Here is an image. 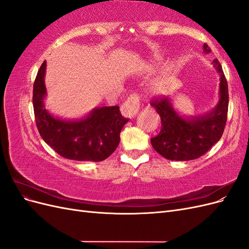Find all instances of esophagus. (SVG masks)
<instances>
[{
	"mask_svg": "<svg viewBox=\"0 0 249 249\" xmlns=\"http://www.w3.org/2000/svg\"><path fill=\"white\" fill-rule=\"evenodd\" d=\"M139 97L136 94H132L127 100L123 104L120 111H122V114L125 118H133L136 113L139 110Z\"/></svg>",
	"mask_w": 249,
	"mask_h": 249,
	"instance_id": "obj_1",
	"label": "esophagus"
}]
</instances>
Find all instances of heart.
<instances>
[{
  "label": "heart",
  "mask_w": 249,
  "mask_h": 249,
  "mask_svg": "<svg viewBox=\"0 0 249 249\" xmlns=\"http://www.w3.org/2000/svg\"><path fill=\"white\" fill-rule=\"evenodd\" d=\"M153 91L155 94H162L164 92V85L163 83H158L153 87Z\"/></svg>",
  "instance_id": "heart-1"
}]
</instances>
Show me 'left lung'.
I'll return each instance as SVG.
<instances>
[{
	"label": "left lung",
	"mask_w": 249,
	"mask_h": 249,
	"mask_svg": "<svg viewBox=\"0 0 249 249\" xmlns=\"http://www.w3.org/2000/svg\"><path fill=\"white\" fill-rule=\"evenodd\" d=\"M203 53L211 49L205 43ZM219 74V100L216 106L205 114L182 115L173 106L170 97L153 101L152 106L161 117L162 129L158 136L150 139L153 147L165 159L190 161L205 155L220 140L229 108V90L222 67L215 59L212 62Z\"/></svg>",
	"instance_id": "left-lung-1"
}]
</instances>
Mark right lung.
I'll list each match as a JSON object with an SVG mask.
<instances>
[{"instance_id": "right-lung-1", "label": "right lung", "mask_w": 249, "mask_h": 249, "mask_svg": "<svg viewBox=\"0 0 249 249\" xmlns=\"http://www.w3.org/2000/svg\"><path fill=\"white\" fill-rule=\"evenodd\" d=\"M47 61L37 72L33 86V107L36 125L41 138L57 154L74 161L100 162L114 152L120 132L129 120L119 107H96L80 118H61L46 109L48 95L44 77Z\"/></svg>"}]
</instances>
